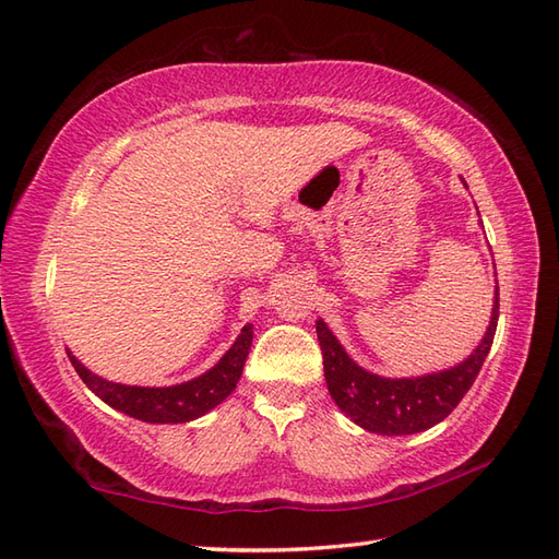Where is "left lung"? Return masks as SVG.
Instances as JSON below:
<instances>
[{
    "instance_id": "8db88e82",
    "label": "left lung",
    "mask_w": 559,
    "mask_h": 559,
    "mask_svg": "<svg viewBox=\"0 0 559 559\" xmlns=\"http://www.w3.org/2000/svg\"><path fill=\"white\" fill-rule=\"evenodd\" d=\"M498 316L500 289H495L490 328L478 349L464 364L452 370H442V373L402 380L380 378L356 366L342 349V344L334 340L325 322L318 320L316 330L322 352V368H325L332 400L356 426L380 432V436H412V432L432 428L454 412L480 373V366L495 340V330H498Z\"/></svg>"
}]
</instances>
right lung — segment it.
Masks as SVG:
<instances>
[{
	"label": "right lung",
	"mask_w": 559,
	"mask_h": 559,
	"mask_svg": "<svg viewBox=\"0 0 559 559\" xmlns=\"http://www.w3.org/2000/svg\"><path fill=\"white\" fill-rule=\"evenodd\" d=\"M251 340L253 328L243 325L239 340L231 344V349L219 358L215 368H210L205 376L191 382L175 384V388H133V384L109 382L93 376L88 368H83L71 352L69 361L76 368L79 378L103 402L119 408V412L147 420V424H186V420H193L210 412V408H215L234 392L241 378L248 349H251Z\"/></svg>",
	"instance_id": "1"
}]
</instances>
